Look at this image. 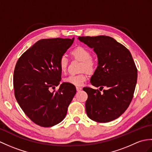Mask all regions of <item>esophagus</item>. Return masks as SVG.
<instances>
[{"label": "esophagus", "instance_id": "obj_1", "mask_svg": "<svg viewBox=\"0 0 152 152\" xmlns=\"http://www.w3.org/2000/svg\"><path fill=\"white\" fill-rule=\"evenodd\" d=\"M82 87H76V91L77 92H79V91H82Z\"/></svg>", "mask_w": 152, "mask_h": 152}]
</instances>
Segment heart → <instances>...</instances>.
Listing matches in <instances>:
<instances>
[{
	"instance_id": "1",
	"label": "heart",
	"mask_w": 152,
	"mask_h": 152,
	"mask_svg": "<svg viewBox=\"0 0 152 152\" xmlns=\"http://www.w3.org/2000/svg\"><path fill=\"white\" fill-rule=\"evenodd\" d=\"M74 58L82 61L80 66V71H86L89 73H93L96 69V63L92 59V55L88 49L84 47H77L71 52ZM68 65V59L65 55L61 56L59 60V69L62 72L66 71ZM86 73L82 72L77 75H70L64 79L65 82L75 86H82L87 80Z\"/></svg>"
}]
</instances>
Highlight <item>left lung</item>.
<instances>
[{
  "label": "left lung",
  "mask_w": 152,
  "mask_h": 152,
  "mask_svg": "<svg viewBox=\"0 0 152 152\" xmlns=\"http://www.w3.org/2000/svg\"><path fill=\"white\" fill-rule=\"evenodd\" d=\"M93 48L98 56V66L91 83L98 89L84 87L87 93L86 113L89 118L101 123L118 118L131 103L137 80V69L131 53L113 38L105 36L78 37Z\"/></svg>",
  "instance_id": "obj_1"
}]
</instances>
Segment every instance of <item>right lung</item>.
Wrapping results in <instances>:
<instances>
[{"instance_id": "right-lung-1", "label": "right lung", "mask_w": 152, "mask_h": 152, "mask_svg": "<svg viewBox=\"0 0 152 152\" xmlns=\"http://www.w3.org/2000/svg\"><path fill=\"white\" fill-rule=\"evenodd\" d=\"M75 38L45 39L36 42L17 61L13 73L14 93L24 113L35 124L51 127L59 124L76 93L73 85L61 80L59 60ZM52 89L54 91H51Z\"/></svg>"}]
</instances>
